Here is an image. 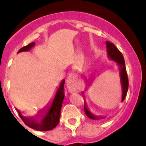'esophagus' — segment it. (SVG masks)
I'll list each match as a JSON object with an SVG mask.
<instances>
[{"label": "esophagus", "mask_w": 146, "mask_h": 146, "mask_svg": "<svg viewBox=\"0 0 146 146\" xmlns=\"http://www.w3.org/2000/svg\"><path fill=\"white\" fill-rule=\"evenodd\" d=\"M66 86L70 93L73 92H78L80 90H81L82 85L81 83H78L76 81L75 76L73 74L70 73L68 76L66 78Z\"/></svg>", "instance_id": "obj_1"}]
</instances>
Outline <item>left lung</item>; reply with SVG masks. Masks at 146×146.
<instances>
[{"label": "left lung", "instance_id": "obj_1", "mask_svg": "<svg viewBox=\"0 0 146 146\" xmlns=\"http://www.w3.org/2000/svg\"><path fill=\"white\" fill-rule=\"evenodd\" d=\"M106 47H107V57L111 60L114 61L117 63V66L118 67L119 71V78H120V84H121V88H122V97H121V102H123L125 99V96L127 95V92L128 90V78L127 76L126 68H125V60H124L123 55L122 53L118 50V49L115 47L113 43L110 42L109 41H106ZM86 78V77H85ZM89 79H92L90 78ZM90 80H88L86 78V88L85 89V92L87 91L88 87L90 86L89 81ZM83 97L84 99V111H85L86 116L90 119H94V120H99V119H104L106 117L105 116H96L94 115L92 111H90L87 106L86 102L85 99V96H84V92L82 93Z\"/></svg>", "mask_w": 146, "mask_h": 146}]
</instances>
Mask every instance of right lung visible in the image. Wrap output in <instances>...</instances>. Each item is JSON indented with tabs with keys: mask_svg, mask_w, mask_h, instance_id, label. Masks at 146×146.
<instances>
[{
	"mask_svg": "<svg viewBox=\"0 0 146 146\" xmlns=\"http://www.w3.org/2000/svg\"><path fill=\"white\" fill-rule=\"evenodd\" d=\"M35 42L22 47L18 52H27L30 50L35 46ZM64 84L65 80H62L58 87L52 101L46 105L44 108L39 110L36 114L32 117L23 116L19 110L16 109L24 123L31 128L39 131H48L52 130L58 125L60 116L61 107L65 96H64Z\"/></svg>",
	"mask_w": 146,
	"mask_h": 146,
	"instance_id": "obj_1",
	"label": "right lung"
}]
</instances>
